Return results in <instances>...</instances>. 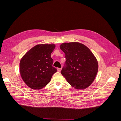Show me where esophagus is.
<instances>
[{
  "instance_id": "34e87169",
  "label": "esophagus",
  "mask_w": 121,
  "mask_h": 121,
  "mask_svg": "<svg viewBox=\"0 0 121 121\" xmlns=\"http://www.w3.org/2000/svg\"><path fill=\"white\" fill-rule=\"evenodd\" d=\"M61 70V68H57V71L58 72H60Z\"/></svg>"
}]
</instances>
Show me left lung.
Returning <instances> with one entry per match:
<instances>
[{
  "label": "left lung",
  "mask_w": 121,
  "mask_h": 121,
  "mask_svg": "<svg viewBox=\"0 0 121 121\" xmlns=\"http://www.w3.org/2000/svg\"><path fill=\"white\" fill-rule=\"evenodd\" d=\"M60 48L66 58L61 75L75 89L89 87L95 78L98 68L92 52L85 45L76 42L62 43Z\"/></svg>",
  "instance_id": "8db88e82"
}]
</instances>
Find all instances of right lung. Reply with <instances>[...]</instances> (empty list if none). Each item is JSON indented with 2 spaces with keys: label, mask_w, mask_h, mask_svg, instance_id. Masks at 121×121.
Here are the masks:
<instances>
[{
  "label": "right lung",
  "mask_w": 121,
  "mask_h": 121,
  "mask_svg": "<svg viewBox=\"0 0 121 121\" xmlns=\"http://www.w3.org/2000/svg\"><path fill=\"white\" fill-rule=\"evenodd\" d=\"M54 44H42L35 46L21 58L20 74L24 82L33 89H42L48 84L57 69L52 66L51 53Z\"/></svg>",
  "instance_id": "obj_1"
}]
</instances>
